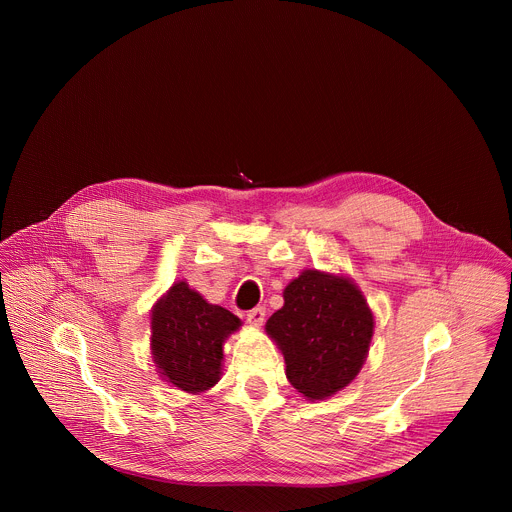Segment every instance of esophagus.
<instances>
[{
    "label": "esophagus",
    "instance_id": "1",
    "mask_svg": "<svg viewBox=\"0 0 512 512\" xmlns=\"http://www.w3.org/2000/svg\"><path fill=\"white\" fill-rule=\"evenodd\" d=\"M247 322L253 324V326H261L265 322V308L263 306H257L253 310L247 312Z\"/></svg>",
    "mask_w": 512,
    "mask_h": 512
}]
</instances>
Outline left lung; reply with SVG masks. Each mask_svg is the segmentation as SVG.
Returning a JSON list of instances; mask_svg holds the SVG:
<instances>
[{
    "instance_id": "left-lung-1",
    "label": "left lung",
    "mask_w": 512,
    "mask_h": 512,
    "mask_svg": "<svg viewBox=\"0 0 512 512\" xmlns=\"http://www.w3.org/2000/svg\"><path fill=\"white\" fill-rule=\"evenodd\" d=\"M375 318L358 285L306 269L283 289V308L265 324L285 358L289 383L320 401L344 389L367 360Z\"/></svg>"
}]
</instances>
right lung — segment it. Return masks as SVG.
Returning <instances> with one entry per match:
<instances>
[{"label": "right lung", "instance_id": "right-lung-1", "mask_svg": "<svg viewBox=\"0 0 512 512\" xmlns=\"http://www.w3.org/2000/svg\"><path fill=\"white\" fill-rule=\"evenodd\" d=\"M239 328L235 314L176 281L152 310V358L160 377L192 395L208 391L221 379L223 344Z\"/></svg>", "mask_w": 512, "mask_h": 512}]
</instances>
